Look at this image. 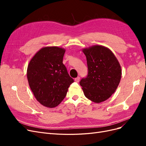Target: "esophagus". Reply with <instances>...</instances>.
I'll list each match as a JSON object with an SVG mask.
<instances>
[{
    "instance_id": "34e87169",
    "label": "esophagus",
    "mask_w": 146,
    "mask_h": 146,
    "mask_svg": "<svg viewBox=\"0 0 146 146\" xmlns=\"http://www.w3.org/2000/svg\"><path fill=\"white\" fill-rule=\"evenodd\" d=\"M75 82H77V83H78L79 82V81H80V77H77V78H75Z\"/></svg>"
}]
</instances>
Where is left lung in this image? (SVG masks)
<instances>
[{
    "label": "left lung",
    "mask_w": 146,
    "mask_h": 146,
    "mask_svg": "<svg viewBox=\"0 0 146 146\" xmlns=\"http://www.w3.org/2000/svg\"><path fill=\"white\" fill-rule=\"evenodd\" d=\"M86 57L88 74L80 82L85 97L95 103L110 98L121 81V65L111 50L95 45L82 50Z\"/></svg>",
    "instance_id": "left-lung-1"
}]
</instances>
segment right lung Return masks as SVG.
Masks as SVG:
<instances>
[{"label":"right lung","instance_id":"right-lung-1","mask_svg":"<svg viewBox=\"0 0 146 146\" xmlns=\"http://www.w3.org/2000/svg\"><path fill=\"white\" fill-rule=\"evenodd\" d=\"M65 51L57 46L42 47L28 65L27 76L30 88L35 98L44 107L58 106L74 82L63 63Z\"/></svg>","mask_w":146,"mask_h":146}]
</instances>
